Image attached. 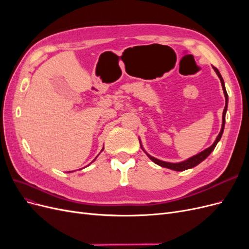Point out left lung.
Listing matches in <instances>:
<instances>
[{
  "label": "left lung",
  "instance_id": "1",
  "mask_svg": "<svg viewBox=\"0 0 249 249\" xmlns=\"http://www.w3.org/2000/svg\"><path fill=\"white\" fill-rule=\"evenodd\" d=\"M214 71H216L217 76L219 77L220 81H221V85H222V89H223V92H224V96H225V107H224V110H223V115H222V126H221V130H220V133L218 134V136L215 140V142L213 143L212 145H211L209 148L205 149L203 152L197 154L196 156H193L192 158H190V159H188L184 162H180V163H168V162H164V161H161V160H158L156 159V158L152 157V156H148V158L150 160H152L153 162H155L156 164L160 165V166L162 167H165V168H169V169H172V170H176V171H183V170H186V169H189V168H192V167H195L196 165H198L200 162H202L203 160L206 159V158L213 152L216 144L218 143V141L220 140L221 136H222V133H223V129H224V124H225V113H227V110H228V93H227V90H225V87H224V82H223V79L221 77V74L219 72V71H218L216 67L213 66Z\"/></svg>",
  "mask_w": 249,
  "mask_h": 249
}]
</instances>
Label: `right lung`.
I'll return each instance as SVG.
<instances>
[{
    "mask_svg": "<svg viewBox=\"0 0 249 249\" xmlns=\"http://www.w3.org/2000/svg\"><path fill=\"white\" fill-rule=\"evenodd\" d=\"M103 149H104V148H103ZM94 160H95V159H94ZM94 160H93V161H94Z\"/></svg>",
    "mask_w": 249,
    "mask_h": 249,
    "instance_id": "right-lung-1",
    "label": "right lung"
}]
</instances>
